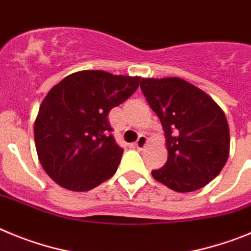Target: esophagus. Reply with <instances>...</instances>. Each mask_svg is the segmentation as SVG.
Instances as JSON below:
<instances>
[{"instance_id": "esophagus-1", "label": "esophagus", "mask_w": 251, "mask_h": 251, "mask_svg": "<svg viewBox=\"0 0 251 251\" xmlns=\"http://www.w3.org/2000/svg\"><path fill=\"white\" fill-rule=\"evenodd\" d=\"M146 144H148V137H146L145 135H140L139 139H137V141L135 142V146H136L139 150H142V149L146 146Z\"/></svg>"}]
</instances>
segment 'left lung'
I'll return each mask as SVG.
<instances>
[{"mask_svg":"<svg viewBox=\"0 0 251 251\" xmlns=\"http://www.w3.org/2000/svg\"><path fill=\"white\" fill-rule=\"evenodd\" d=\"M141 91L160 119L169 156L153 179L174 191L190 193L214 180L229 157L224 111L200 89L177 77L142 78Z\"/></svg>","mask_w":251,"mask_h":251,"instance_id":"8db88e82","label":"left lung"}]
</instances>
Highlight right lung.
<instances>
[{
    "label": "right lung",
    "instance_id": "1",
    "mask_svg": "<svg viewBox=\"0 0 251 251\" xmlns=\"http://www.w3.org/2000/svg\"><path fill=\"white\" fill-rule=\"evenodd\" d=\"M140 77L80 71L50 90L35 121L38 160L65 189L89 191L117 170L124 150L107 115L139 87Z\"/></svg>",
    "mask_w": 251,
    "mask_h": 251
}]
</instances>
